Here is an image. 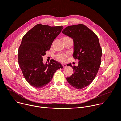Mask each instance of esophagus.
<instances>
[{"label":"esophagus","mask_w":121,"mask_h":121,"mask_svg":"<svg viewBox=\"0 0 121 121\" xmlns=\"http://www.w3.org/2000/svg\"><path fill=\"white\" fill-rule=\"evenodd\" d=\"M62 66H63V67L64 68H65V67L66 66V65L65 64H62Z\"/></svg>","instance_id":"esophagus-1"}]
</instances>
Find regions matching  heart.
Returning a JSON list of instances; mask_svg holds the SVG:
<instances>
[{
	"instance_id": "heart-1",
	"label": "heart",
	"mask_w": 121,
	"mask_h": 121,
	"mask_svg": "<svg viewBox=\"0 0 121 121\" xmlns=\"http://www.w3.org/2000/svg\"><path fill=\"white\" fill-rule=\"evenodd\" d=\"M64 38H67V37H64ZM68 55L65 54H59L56 56V58L61 61V62H64L65 61L66 58L67 57Z\"/></svg>"
}]
</instances>
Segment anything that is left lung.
Segmentation results:
<instances>
[{
  "instance_id": "obj_1",
  "label": "left lung",
  "mask_w": 121,
  "mask_h": 121,
  "mask_svg": "<svg viewBox=\"0 0 121 121\" xmlns=\"http://www.w3.org/2000/svg\"><path fill=\"white\" fill-rule=\"evenodd\" d=\"M62 32L73 39V56L79 61L77 66L67 65L73 68L74 73L66 80L75 88L82 89L91 83L100 66L102 49L98 37L82 24L68 26Z\"/></svg>"
}]
</instances>
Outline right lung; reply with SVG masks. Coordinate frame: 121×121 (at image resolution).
Wrapping results in <instances>:
<instances>
[{
  "mask_svg": "<svg viewBox=\"0 0 121 121\" xmlns=\"http://www.w3.org/2000/svg\"><path fill=\"white\" fill-rule=\"evenodd\" d=\"M63 29V26L51 27L38 24L22 39L18 50L19 65L25 79L34 88L45 87L55 72L63 68L61 64L54 59L44 65L42 57Z\"/></svg>",
  "mask_w": 121,
  "mask_h": 121,
  "instance_id": "obj_1",
  "label": "right lung"
}]
</instances>
